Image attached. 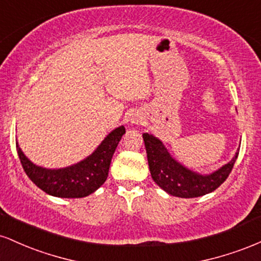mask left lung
<instances>
[{"label": "left lung", "instance_id": "obj_1", "mask_svg": "<svg viewBox=\"0 0 261 261\" xmlns=\"http://www.w3.org/2000/svg\"><path fill=\"white\" fill-rule=\"evenodd\" d=\"M149 172L158 187L173 196L197 197L212 193L228 178L234 166L238 151L228 163L211 174H200L175 161L163 142L151 134H143Z\"/></svg>", "mask_w": 261, "mask_h": 261}]
</instances>
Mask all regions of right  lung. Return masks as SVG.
I'll use <instances>...</instances> for the list:
<instances>
[{
  "instance_id": "obj_1",
  "label": "right lung",
  "mask_w": 261,
  "mask_h": 261,
  "mask_svg": "<svg viewBox=\"0 0 261 261\" xmlns=\"http://www.w3.org/2000/svg\"><path fill=\"white\" fill-rule=\"evenodd\" d=\"M124 134V126L116 127L91 155L66 168L47 169L32 163L18 143L17 152L27 175L38 188L56 197L79 199L94 193L107 180L113 154Z\"/></svg>"
}]
</instances>
